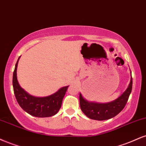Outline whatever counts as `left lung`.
I'll use <instances>...</instances> for the list:
<instances>
[{"mask_svg": "<svg viewBox=\"0 0 146 146\" xmlns=\"http://www.w3.org/2000/svg\"><path fill=\"white\" fill-rule=\"evenodd\" d=\"M132 86L133 79L131 75V82L125 92L115 101L108 103L88 102L84 99L80 93V103L81 110L87 117L92 120H105L115 117L125 107L130 94L132 91Z\"/></svg>", "mask_w": 146, "mask_h": 146, "instance_id": "left-lung-1", "label": "left lung"}]
</instances>
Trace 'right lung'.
I'll use <instances>...</instances> for the list:
<instances>
[{"label": "right lung", "mask_w": 146, "mask_h": 146, "mask_svg": "<svg viewBox=\"0 0 146 146\" xmlns=\"http://www.w3.org/2000/svg\"><path fill=\"white\" fill-rule=\"evenodd\" d=\"M15 64L13 75V87L15 98L23 110L30 115L38 117L53 116L61 108L62 99L68 86L62 87L52 95L45 97H35L30 95L22 88L17 82V67L19 59Z\"/></svg>", "instance_id": "1"}]
</instances>
